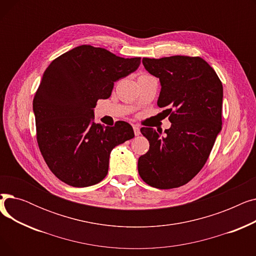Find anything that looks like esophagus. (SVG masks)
I'll use <instances>...</instances> for the list:
<instances>
[{
    "label": "esophagus",
    "instance_id": "34e87169",
    "mask_svg": "<svg viewBox=\"0 0 256 256\" xmlns=\"http://www.w3.org/2000/svg\"><path fill=\"white\" fill-rule=\"evenodd\" d=\"M132 128H134V132H135V135H136V136H139L140 134H141V132H140V128L137 126H134Z\"/></svg>",
    "mask_w": 256,
    "mask_h": 256
}]
</instances>
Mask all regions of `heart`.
<instances>
[{"label": "heart", "instance_id": "heart-1", "mask_svg": "<svg viewBox=\"0 0 256 256\" xmlns=\"http://www.w3.org/2000/svg\"><path fill=\"white\" fill-rule=\"evenodd\" d=\"M142 76H145V74H142Z\"/></svg>", "mask_w": 256, "mask_h": 256}]
</instances>
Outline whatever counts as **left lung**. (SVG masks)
Wrapping results in <instances>:
<instances>
[{
  "label": "left lung",
  "instance_id": "1",
  "mask_svg": "<svg viewBox=\"0 0 256 256\" xmlns=\"http://www.w3.org/2000/svg\"><path fill=\"white\" fill-rule=\"evenodd\" d=\"M145 70L160 78L158 106H169V130L142 128L150 150L138 160L141 178L158 189L189 182L202 169L222 128L223 86L200 57L143 58ZM166 110V111H167Z\"/></svg>",
  "mask_w": 256,
  "mask_h": 256
}]
</instances>
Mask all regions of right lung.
<instances>
[{
  "mask_svg": "<svg viewBox=\"0 0 256 256\" xmlns=\"http://www.w3.org/2000/svg\"><path fill=\"white\" fill-rule=\"evenodd\" d=\"M140 57L121 58L84 44L54 60L33 100L36 138L46 165L63 182L84 188L102 182L115 146L135 137L130 124L93 122V108L109 98L114 83L135 72Z\"/></svg>",
  "mask_w": 256,
  "mask_h": 256,
  "instance_id": "right-lung-1",
  "label": "right lung"
}]
</instances>
